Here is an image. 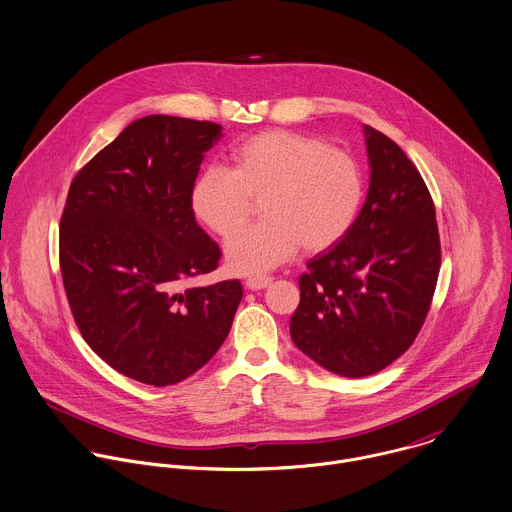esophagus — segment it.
Returning a JSON list of instances; mask_svg holds the SVG:
<instances>
[{"label": "esophagus", "mask_w": 512, "mask_h": 512, "mask_svg": "<svg viewBox=\"0 0 512 512\" xmlns=\"http://www.w3.org/2000/svg\"><path fill=\"white\" fill-rule=\"evenodd\" d=\"M268 284H272V278L270 276H252V278H248L246 282H244V286L248 288V290H264Z\"/></svg>", "instance_id": "1"}]
</instances>
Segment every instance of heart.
Returning <instances> with one entry per match:
<instances>
[{
  "label": "heart",
  "mask_w": 512,
  "mask_h": 512,
  "mask_svg": "<svg viewBox=\"0 0 512 512\" xmlns=\"http://www.w3.org/2000/svg\"><path fill=\"white\" fill-rule=\"evenodd\" d=\"M365 201V173L345 149L323 138L266 130L230 151V169L205 167L191 187V209L217 236H230L260 205L258 226L232 236L226 262L238 274H262L301 246L319 254L355 226Z\"/></svg>",
  "instance_id": "heart-1"
}]
</instances>
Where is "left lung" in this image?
I'll return each instance as SVG.
<instances>
[{
	"instance_id": "8db88e82",
	"label": "left lung",
	"mask_w": 512,
	"mask_h": 512,
	"mask_svg": "<svg viewBox=\"0 0 512 512\" xmlns=\"http://www.w3.org/2000/svg\"><path fill=\"white\" fill-rule=\"evenodd\" d=\"M370 185L351 232L299 276L295 347L329 372L361 378L404 355L438 284L432 195L406 153L365 126Z\"/></svg>"
}]
</instances>
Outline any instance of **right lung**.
<instances>
[{"mask_svg": "<svg viewBox=\"0 0 512 512\" xmlns=\"http://www.w3.org/2000/svg\"><path fill=\"white\" fill-rule=\"evenodd\" d=\"M222 126L153 114L132 122L74 175L59 262L80 335L112 368L169 386L224 343L242 284L191 286L219 268L191 187Z\"/></svg>", "mask_w": 512, "mask_h": 512, "instance_id": "right-lung-1", "label": "right lung"}]
</instances>
